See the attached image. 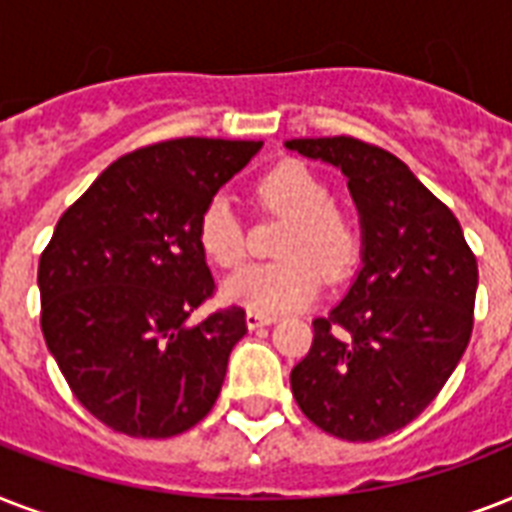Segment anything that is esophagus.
Wrapping results in <instances>:
<instances>
[{
    "mask_svg": "<svg viewBox=\"0 0 512 512\" xmlns=\"http://www.w3.org/2000/svg\"><path fill=\"white\" fill-rule=\"evenodd\" d=\"M273 321H276V316H265V313H255V311L247 313V327L249 329L268 327V324H273Z\"/></svg>",
    "mask_w": 512,
    "mask_h": 512,
    "instance_id": "34e87169",
    "label": "esophagus"
}]
</instances>
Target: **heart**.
I'll list each match as a JSON object with an SVG mask.
<instances>
[{
  "instance_id": "b5f03b06",
  "label": "heart",
  "mask_w": 512,
  "mask_h": 512,
  "mask_svg": "<svg viewBox=\"0 0 512 512\" xmlns=\"http://www.w3.org/2000/svg\"><path fill=\"white\" fill-rule=\"evenodd\" d=\"M257 201L268 212L289 217L273 263H255L225 279L223 295L249 311L276 316L297 311L321 292L324 276L345 279L361 255V228L348 209L332 201L329 185L303 162H281L255 185ZM199 244L220 268L247 257V233L231 199L217 193L199 215Z\"/></svg>"
}]
</instances>
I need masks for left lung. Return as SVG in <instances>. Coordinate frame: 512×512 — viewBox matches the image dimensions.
Listing matches in <instances>:
<instances>
[{
  "instance_id": "8db88e82",
  "label": "left lung",
  "mask_w": 512,
  "mask_h": 512,
  "mask_svg": "<svg viewBox=\"0 0 512 512\" xmlns=\"http://www.w3.org/2000/svg\"><path fill=\"white\" fill-rule=\"evenodd\" d=\"M289 151L340 167L361 228L364 268L292 369V396L342 441L406 428L441 393L473 332L478 263L460 220L398 156L364 140L300 138Z\"/></svg>"
}]
</instances>
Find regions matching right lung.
Segmentation results:
<instances>
[{
  "label": "right lung",
  "instance_id": "right-lung-1",
  "mask_svg": "<svg viewBox=\"0 0 512 512\" xmlns=\"http://www.w3.org/2000/svg\"><path fill=\"white\" fill-rule=\"evenodd\" d=\"M257 140L177 138L116 159L39 257L42 332L76 401L116 433L170 438L215 406L247 313L215 295L199 215Z\"/></svg>",
  "mask_w": 512,
  "mask_h": 512
}]
</instances>
